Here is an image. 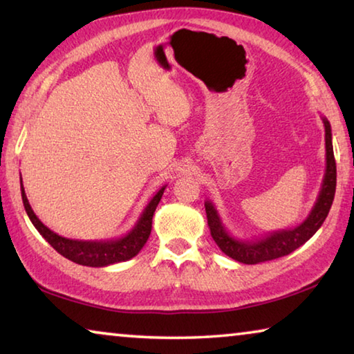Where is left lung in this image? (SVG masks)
I'll return each mask as SVG.
<instances>
[{"label":"left lung","instance_id":"left-lung-1","mask_svg":"<svg viewBox=\"0 0 354 354\" xmlns=\"http://www.w3.org/2000/svg\"><path fill=\"white\" fill-rule=\"evenodd\" d=\"M322 120L324 124V142H326V170H324L323 183L322 187H319L317 201L312 206V211L308 212V216L299 225L293 228L276 230V232L266 233L265 236L254 239H239L230 234L228 230L223 227L222 218L218 216L216 206L212 205V201L206 200L205 207L211 236L223 254L239 263H244V265H257V263L276 260V258L288 255L293 250L301 248L323 225L334 200L337 170H335L330 124L326 118H322Z\"/></svg>","mask_w":354,"mask_h":354}]
</instances>
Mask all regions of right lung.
Listing matches in <instances>:
<instances>
[{"label": "right lung", "mask_w": 354, "mask_h": 354, "mask_svg": "<svg viewBox=\"0 0 354 354\" xmlns=\"http://www.w3.org/2000/svg\"><path fill=\"white\" fill-rule=\"evenodd\" d=\"M21 184V183H20ZM167 186L160 187L149 203L145 207L142 214H140L138 221L133 228L127 234L116 239H106V241H82V239H69L64 236H59L55 232H52L48 227L39 221V217L31 209L30 201L26 198L24 184H21V200H24V206L28 217L36 227L39 233L42 234L44 239L52 245V248L66 257L67 260L77 263L82 266H91V268H102L113 265V263L127 261L136 257L151 234V227H153V216L157 205L164 195V190Z\"/></svg>", "instance_id": "add662e5"}]
</instances>
